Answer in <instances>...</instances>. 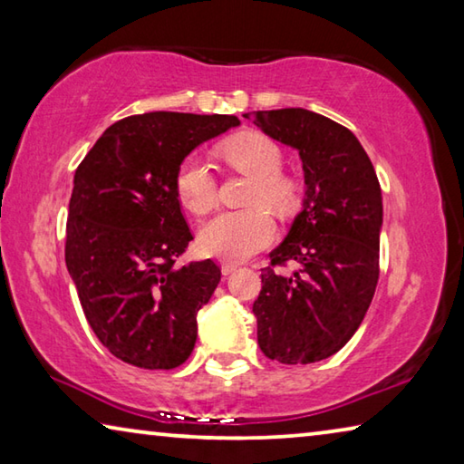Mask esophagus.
Listing matches in <instances>:
<instances>
[{"instance_id":"esophagus-1","label":"esophagus","mask_w":464,"mask_h":464,"mask_svg":"<svg viewBox=\"0 0 464 464\" xmlns=\"http://www.w3.org/2000/svg\"><path fill=\"white\" fill-rule=\"evenodd\" d=\"M235 270H237V264H233V262H225L223 264V274H225V276H229V274H233Z\"/></svg>"}]
</instances>
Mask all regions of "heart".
I'll list each match as a JSON object with an SVG mask.
<instances>
[{
  "label": "heart",
  "mask_w": 464,
  "mask_h": 464,
  "mask_svg": "<svg viewBox=\"0 0 464 464\" xmlns=\"http://www.w3.org/2000/svg\"><path fill=\"white\" fill-rule=\"evenodd\" d=\"M218 153L231 168L254 178L247 202L254 207L223 210L202 227L198 235L200 249L207 256L225 262L247 260L268 247L276 235L266 201L276 213H293L303 196L301 179L282 171V151L270 137L257 130H243L225 139ZM178 200L194 215H204L217 204V179L213 169L200 155H188L174 176Z\"/></svg>",
  "instance_id": "b5f03b06"
}]
</instances>
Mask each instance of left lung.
<instances>
[{"label": "left lung", "mask_w": 464, "mask_h": 464, "mask_svg": "<svg viewBox=\"0 0 464 464\" xmlns=\"http://www.w3.org/2000/svg\"><path fill=\"white\" fill-rule=\"evenodd\" d=\"M246 116L296 149L307 186L303 210L262 268L254 303L257 343L282 364L319 362L348 343L374 296L382 227L379 178L354 132L327 116L304 108ZM286 261L302 266L293 277L276 272Z\"/></svg>", "instance_id": "left-lung-1"}]
</instances>
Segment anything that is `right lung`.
I'll list each match as a JSON object with an SVG mask.
<instances>
[{"label": "right lung", "instance_id": "obj_1", "mask_svg": "<svg viewBox=\"0 0 464 464\" xmlns=\"http://www.w3.org/2000/svg\"><path fill=\"white\" fill-rule=\"evenodd\" d=\"M237 116L147 112L104 130L75 169L65 262L90 327L122 362L169 371L196 343V313L221 280L213 260L176 266L194 237L174 176Z\"/></svg>", "mask_w": 464, "mask_h": 464}]
</instances>
